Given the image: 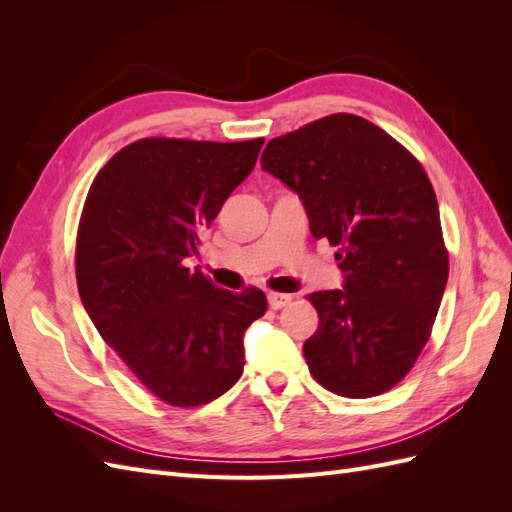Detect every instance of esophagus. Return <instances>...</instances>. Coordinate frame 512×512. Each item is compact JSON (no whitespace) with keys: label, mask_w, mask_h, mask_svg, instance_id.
Listing matches in <instances>:
<instances>
[{"label":"esophagus","mask_w":512,"mask_h":512,"mask_svg":"<svg viewBox=\"0 0 512 512\" xmlns=\"http://www.w3.org/2000/svg\"><path fill=\"white\" fill-rule=\"evenodd\" d=\"M267 299H269V307H271V309H282V307H286V305L292 301V294H286V292H269Z\"/></svg>","instance_id":"1"}]
</instances>
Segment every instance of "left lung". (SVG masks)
<instances>
[{
    "instance_id": "8db88e82",
    "label": "left lung",
    "mask_w": 512,
    "mask_h": 512,
    "mask_svg": "<svg viewBox=\"0 0 512 512\" xmlns=\"http://www.w3.org/2000/svg\"><path fill=\"white\" fill-rule=\"evenodd\" d=\"M260 164L299 194L312 235L339 247L342 288L307 294L320 320L303 344L309 371L342 397L393 389L427 344L448 280L438 200L423 166L348 113L273 138Z\"/></svg>"
}]
</instances>
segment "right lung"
I'll return each mask as SVG.
<instances>
[{"label": "right lung", "mask_w": 512, "mask_h": 512, "mask_svg": "<svg viewBox=\"0 0 512 512\" xmlns=\"http://www.w3.org/2000/svg\"><path fill=\"white\" fill-rule=\"evenodd\" d=\"M262 145L143 138L115 153L89 188L76 237L85 312L170 406L224 395L243 374L245 329L267 312L262 290H222L185 267Z\"/></svg>", "instance_id": "add662e5"}]
</instances>
